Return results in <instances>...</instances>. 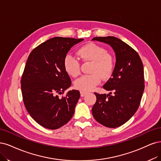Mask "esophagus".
<instances>
[{"instance_id":"1","label":"esophagus","mask_w":161,"mask_h":161,"mask_svg":"<svg viewBox=\"0 0 161 161\" xmlns=\"http://www.w3.org/2000/svg\"><path fill=\"white\" fill-rule=\"evenodd\" d=\"M87 94V92H84V91H80V95L81 97H84L85 96L86 94Z\"/></svg>"}]
</instances>
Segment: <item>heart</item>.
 <instances>
[{
    "label": "heart",
    "instance_id": "1",
    "mask_svg": "<svg viewBox=\"0 0 161 161\" xmlns=\"http://www.w3.org/2000/svg\"><path fill=\"white\" fill-rule=\"evenodd\" d=\"M78 54L84 60L93 61L90 72L92 74L84 75L74 81V86L81 91H92L100 84L101 77L108 79L114 68V62L112 56L106 53L102 47L94 43H88L81 47ZM64 68L69 75L76 77L80 72V64L76 57L67 54L64 61Z\"/></svg>",
    "mask_w": 161,
    "mask_h": 161
}]
</instances>
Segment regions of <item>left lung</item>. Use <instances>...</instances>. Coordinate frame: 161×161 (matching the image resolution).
<instances>
[{
	"label": "left lung",
	"instance_id": "1",
	"mask_svg": "<svg viewBox=\"0 0 161 161\" xmlns=\"http://www.w3.org/2000/svg\"><path fill=\"white\" fill-rule=\"evenodd\" d=\"M92 40L108 44L116 55L112 77L103 86L110 92L108 95L94 93L97 100L92 108L93 116L104 126H120L136 113L141 101L144 90L142 60L135 50L117 37H97Z\"/></svg>",
	"mask_w": 161,
	"mask_h": 161
}]
</instances>
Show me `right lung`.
<instances>
[{
  "label": "right lung",
  "mask_w": 161,
  "mask_h": 161,
  "mask_svg": "<svg viewBox=\"0 0 161 161\" xmlns=\"http://www.w3.org/2000/svg\"><path fill=\"white\" fill-rule=\"evenodd\" d=\"M84 39L56 37L35 48L28 57L20 81L23 99L30 116L44 128L55 130L73 116L80 97L72 90L59 98L71 85L65 70L64 58L74 45Z\"/></svg>",
  "instance_id": "1"
}]
</instances>
